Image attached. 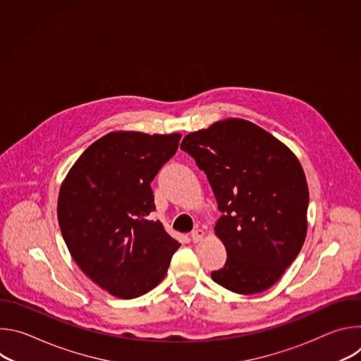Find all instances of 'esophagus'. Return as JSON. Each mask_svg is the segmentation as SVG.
<instances>
[{"label":"esophagus","instance_id":"1","mask_svg":"<svg viewBox=\"0 0 361 361\" xmlns=\"http://www.w3.org/2000/svg\"><path fill=\"white\" fill-rule=\"evenodd\" d=\"M202 237H204V231H202V230H194V231L191 233V235H190V238H191L192 243L201 241Z\"/></svg>","mask_w":361,"mask_h":361}]
</instances>
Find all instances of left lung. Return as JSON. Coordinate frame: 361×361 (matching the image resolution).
Listing matches in <instances>:
<instances>
[{
  "instance_id": "obj_1",
  "label": "left lung",
  "mask_w": 361,
  "mask_h": 361,
  "mask_svg": "<svg viewBox=\"0 0 361 361\" xmlns=\"http://www.w3.org/2000/svg\"><path fill=\"white\" fill-rule=\"evenodd\" d=\"M181 149L207 176L223 213L214 230L227 262L212 279L238 294L270 288L307 234L308 187L300 161L270 133L238 118L190 133Z\"/></svg>"
}]
</instances>
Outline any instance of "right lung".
I'll use <instances>...</instances> for the list:
<instances>
[{"mask_svg": "<svg viewBox=\"0 0 361 361\" xmlns=\"http://www.w3.org/2000/svg\"><path fill=\"white\" fill-rule=\"evenodd\" d=\"M180 138L110 133L81 154L60 188L59 224L74 262L118 298L156 287L180 247L159 220H151V181L174 156Z\"/></svg>", "mask_w": 361, "mask_h": 361, "instance_id": "right-lung-1", "label": "right lung"}]
</instances>
